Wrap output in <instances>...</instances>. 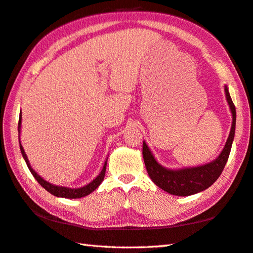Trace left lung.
Segmentation results:
<instances>
[{"instance_id":"left-lung-1","label":"left lung","mask_w":253,"mask_h":253,"mask_svg":"<svg viewBox=\"0 0 253 253\" xmlns=\"http://www.w3.org/2000/svg\"><path fill=\"white\" fill-rule=\"evenodd\" d=\"M225 94L231 115H233V123H231L230 133L225 147L215 161L199 167L177 170L167 169L157 163L151 149L148 148L145 142H143V158L148 176L153 180V182L164 191L172 195H179V197H188V195L199 193L211 187L223 172L225 165L228 161L236 128V108L231 100L227 86H225Z\"/></svg>"}]
</instances>
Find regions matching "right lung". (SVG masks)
<instances>
[{
	"instance_id": "right-lung-1",
	"label": "right lung",
	"mask_w": 253,
	"mask_h": 253,
	"mask_svg": "<svg viewBox=\"0 0 253 253\" xmlns=\"http://www.w3.org/2000/svg\"><path fill=\"white\" fill-rule=\"evenodd\" d=\"M20 123H22V112H20L19 115V121H18V133L20 132ZM19 147H20V152H22V155L25 159L26 164H27V167L30 170V172H32L33 176L36 178V180L39 182V184L41 187L44 188L47 190L48 192H50L51 194L55 195V197H60V198H66V199H80V198H84L86 195L90 194L92 191H95V190L99 187L100 183L102 182V180H104L105 177V173H106V166H107V162L104 165V168H102L101 172L98 174V176L92 180V181L88 184L84 185V187L82 188H76V189H71V188H66V187H60V185H54V184H51L50 182L45 181L43 178H41L39 174L35 171V170L32 168L29 164V161L27 158V155H26V153L24 151V148L22 146V144H20V138H19Z\"/></svg>"
}]
</instances>
